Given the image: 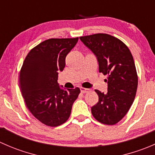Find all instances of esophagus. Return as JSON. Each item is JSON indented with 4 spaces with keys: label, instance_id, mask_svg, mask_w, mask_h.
<instances>
[{
    "label": "esophagus",
    "instance_id": "esophagus-1",
    "mask_svg": "<svg viewBox=\"0 0 155 155\" xmlns=\"http://www.w3.org/2000/svg\"><path fill=\"white\" fill-rule=\"evenodd\" d=\"M80 90H81V92H82V93H86V92L88 91L89 89L85 88V87H81Z\"/></svg>",
    "mask_w": 155,
    "mask_h": 155
}]
</instances>
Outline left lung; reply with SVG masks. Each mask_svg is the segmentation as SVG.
I'll use <instances>...</instances> for the list:
<instances>
[{
    "label": "left lung",
    "instance_id": "obj_1",
    "mask_svg": "<svg viewBox=\"0 0 155 155\" xmlns=\"http://www.w3.org/2000/svg\"><path fill=\"white\" fill-rule=\"evenodd\" d=\"M79 39L97 57L100 73L108 76L107 93L95 90L99 101L91 107V113L99 122L113 125L125 116L135 99L138 76L134 58L122 41L109 34Z\"/></svg>",
    "mask_w": 155,
    "mask_h": 155
}]
</instances>
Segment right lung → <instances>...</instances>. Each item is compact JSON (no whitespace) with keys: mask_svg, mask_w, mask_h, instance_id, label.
<instances>
[{"mask_svg":"<svg viewBox=\"0 0 155 155\" xmlns=\"http://www.w3.org/2000/svg\"><path fill=\"white\" fill-rule=\"evenodd\" d=\"M79 37L51 38L29 51L19 75L25 103L31 113L43 124L57 127L68 121L80 89L64 90L58 83V72L65 68V58Z\"/></svg>","mask_w":155,"mask_h":155,"instance_id":"add662e5","label":"right lung"}]
</instances>
